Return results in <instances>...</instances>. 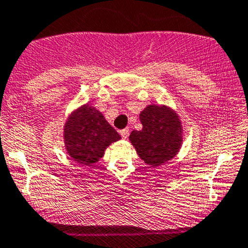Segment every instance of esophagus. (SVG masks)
Here are the masks:
<instances>
[{"mask_svg": "<svg viewBox=\"0 0 248 248\" xmlns=\"http://www.w3.org/2000/svg\"><path fill=\"white\" fill-rule=\"evenodd\" d=\"M121 136L124 138V140H126L127 136H129V129H127V127H126V129L121 130Z\"/></svg>", "mask_w": 248, "mask_h": 248, "instance_id": "obj_1", "label": "esophagus"}]
</instances>
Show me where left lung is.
Listing matches in <instances>:
<instances>
[{
    "mask_svg": "<svg viewBox=\"0 0 248 248\" xmlns=\"http://www.w3.org/2000/svg\"><path fill=\"white\" fill-rule=\"evenodd\" d=\"M143 127L129 136L138 156L156 168L174 158L183 140V127L176 111L167 105H148L140 113Z\"/></svg>",
    "mask_w": 248,
    "mask_h": 248,
    "instance_id": "obj_1",
    "label": "left lung"
}]
</instances>
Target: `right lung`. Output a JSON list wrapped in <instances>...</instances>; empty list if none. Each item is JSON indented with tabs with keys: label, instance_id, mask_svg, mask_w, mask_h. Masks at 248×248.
Returning <instances> with one entry per match:
<instances>
[{
	"label": "right lung",
	"instance_id": "right-lung-1",
	"mask_svg": "<svg viewBox=\"0 0 248 248\" xmlns=\"http://www.w3.org/2000/svg\"><path fill=\"white\" fill-rule=\"evenodd\" d=\"M121 138L103 113L90 104L72 111L63 125L66 153L80 166L97 163L106 148Z\"/></svg>",
	"mask_w": 248,
	"mask_h": 248
}]
</instances>
